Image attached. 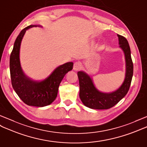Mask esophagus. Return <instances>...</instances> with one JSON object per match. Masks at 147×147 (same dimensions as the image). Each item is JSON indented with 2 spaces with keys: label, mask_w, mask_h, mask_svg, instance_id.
I'll use <instances>...</instances> for the list:
<instances>
[{
  "label": "esophagus",
  "mask_w": 147,
  "mask_h": 147,
  "mask_svg": "<svg viewBox=\"0 0 147 147\" xmlns=\"http://www.w3.org/2000/svg\"><path fill=\"white\" fill-rule=\"evenodd\" d=\"M81 69V63L80 62H76L74 64L73 69L75 71H78Z\"/></svg>",
  "instance_id": "obj_1"
}]
</instances>
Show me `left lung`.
Listing matches in <instances>:
<instances>
[{"label": "left lung", "instance_id": "1", "mask_svg": "<svg viewBox=\"0 0 147 147\" xmlns=\"http://www.w3.org/2000/svg\"><path fill=\"white\" fill-rule=\"evenodd\" d=\"M117 36L120 47L124 53L126 63L125 79L117 90L110 93L102 92L96 89L92 78L87 74L84 71H79L77 73L80 86V98L82 103L90 109L105 110L112 108L127 95L129 90L134 72L130 48L126 38L119 34Z\"/></svg>", "mask_w": 147, "mask_h": 147}]
</instances>
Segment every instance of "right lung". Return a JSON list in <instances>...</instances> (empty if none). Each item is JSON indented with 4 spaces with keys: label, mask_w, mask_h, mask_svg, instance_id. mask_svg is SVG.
I'll return each instance as SVG.
<instances>
[{
    "label": "right lung",
    "mask_w": 147,
    "mask_h": 147,
    "mask_svg": "<svg viewBox=\"0 0 147 147\" xmlns=\"http://www.w3.org/2000/svg\"><path fill=\"white\" fill-rule=\"evenodd\" d=\"M38 25H30L20 32L14 42L10 57V71L13 90L20 98L29 106L42 107L55 100L59 87L65 74L73 69L74 63L67 62L57 67L45 79L34 80L24 73L20 61L21 42L27 30Z\"/></svg>",
    "instance_id": "1"
}]
</instances>
